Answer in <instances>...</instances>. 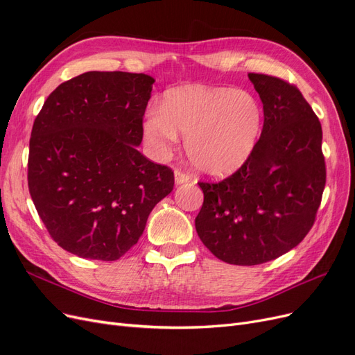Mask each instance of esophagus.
<instances>
[{"instance_id": "obj_1", "label": "esophagus", "mask_w": 355, "mask_h": 355, "mask_svg": "<svg viewBox=\"0 0 355 355\" xmlns=\"http://www.w3.org/2000/svg\"><path fill=\"white\" fill-rule=\"evenodd\" d=\"M189 180H191L189 175L184 173V171L179 170V168H176V170H175V184H176V185L187 184V182H189Z\"/></svg>"}]
</instances>
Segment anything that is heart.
Instances as JSON below:
<instances>
[{
	"mask_svg": "<svg viewBox=\"0 0 355 355\" xmlns=\"http://www.w3.org/2000/svg\"><path fill=\"white\" fill-rule=\"evenodd\" d=\"M262 108L244 90L185 85L170 90L159 110L144 121V136L158 158L175 151L179 135L187 137L188 158L201 173L232 175L253 154L262 128Z\"/></svg>",
	"mask_w": 355,
	"mask_h": 355,
	"instance_id": "obj_1",
	"label": "heart"
}]
</instances>
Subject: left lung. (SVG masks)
<instances>
[{"mask_svg":"<svg viewBox=\"0 0 355 355\" xmlns=\"http://www.w3.org/2000/svg\"><path fill=\"white\" fill-rule=\"evenodd\" d=\"M263 105V127L250 158L218 184L200 182V240L218 259L259 265L305 239L326 185L321 124L295 85L249 73Z\"/></svg>","mask_w":355,"mask_h":355,"instance_id":"1","label":"left lung"}]
</instances>
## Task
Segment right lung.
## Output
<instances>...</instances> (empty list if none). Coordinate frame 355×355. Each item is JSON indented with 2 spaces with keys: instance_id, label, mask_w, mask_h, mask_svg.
I'll use <instances>...</instances> for the list:
<instances>
[{
  "instance_id": "add662e5",
  "label": "right lung",
  "mask_w": 355,
  "mask_h": 355,
  "mask_svg": "<svg viewBox=\"0 0 355 355\" xmlns=\"http://www.w3.org/2000/svg\"><path fill=\"white\" fill-rule=\"evenodd\" d=\"M154 78L92 71L62 83L32 127L28 187L51 239L84 259L116 261L175 185L137 151Z\"/></svg>"
}]
</instances>
